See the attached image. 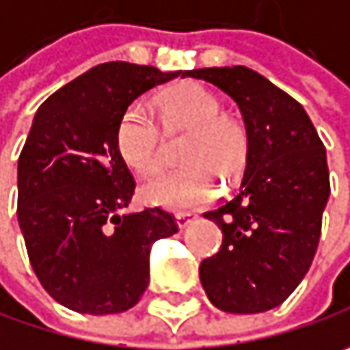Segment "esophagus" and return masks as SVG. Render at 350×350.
<instances>
[{"mask_svg": "<svg viewBox=\"0 0 350 350\" xmlns=\"http://www.w3.org/2000/svg\"><path fill=\"white\" fill-rule=\"evenodd\" d=\"M194 219H196L194 213H178V215H176V225H178L180 229H186Z\"/></svg>", "mask_w": 350, "mask_h": 350, "instance_id": "obj_1", "label": "esophagus"}]
</instances>
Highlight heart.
Here are the masks:
<instances>
[{
	"mask_svg": "<svg viewBox=\"0 0 350 350\" xmlns=\"http://www.w3.org/2000/svg\"><path fill=\"white\" fill-rule=\"evenodd\" d=\"M168 133L188 131L182 146L184 168L150 180L142 194L150 204L188 211L217 194L215 174L235 178L247 160V135L239 121L221 113L213 93L196 83H182L156 101ZM117 150L137 174L152 176L162 168V131L144 105H131L117 125Z\"/></svg>",
	"mask_w": 350,
	"mask_h": 350,
	"instance_id": "b5f03b06",
	"label": "heart"
}]
</instances>
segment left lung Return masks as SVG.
I'll list each match as a JSON object with an SVG mask.
<instances>
[{"instance_id":"1","label":"left lung","mask_w":350,"mask_h":350,"mask_svg":"<svg viewBox=\"0 0 350 350\" xmlns=\"http://www.w3.org/2000/svg\"><path fill=\"white\" fill-rule=\"evenodd\" d=\"M227 93L243 115L247 164L235 198L204 213L223 231L200 284L223 312L280 306L314 259L330 182L326 150L296 99L247 66L184 70Z\"/></svg>"}]
</instances>
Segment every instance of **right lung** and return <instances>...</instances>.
I'll return each instance as SVG.
<instances>
[{"label": "right lung", "mask_w": 350, "mask_h": 350, "mask_svg": "<svg viewBox=\"0 0 350 350\" xmlns=\"http://www.w3.org/2000/svg\"><path fill=\"white\" fill-rule=\"evenodd\" d=\"M180 75L105 62L36 111L18 160V223L40 284L75 312L135 306L150 282L152 245L178 233L158 206L125 213L135 182L115 135L139 95Z\"/></svg>", "instance_id": "1"}]
</instances>
